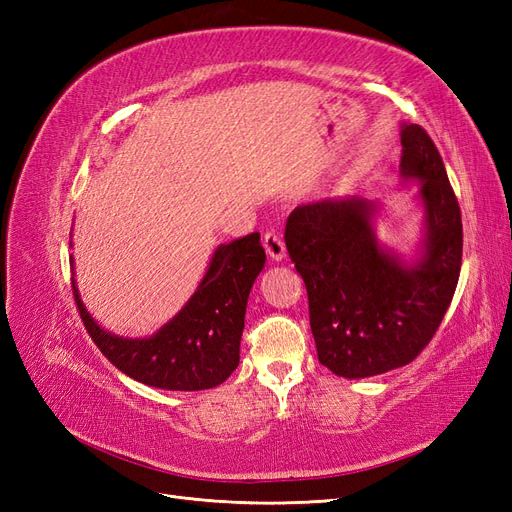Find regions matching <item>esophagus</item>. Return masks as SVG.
Returning a JSON list of instances; mask_svg holds the SVG:
<instances>
[{"instance_id":"obj_1","label":"esophagus","mask_w":512,"mask_h":512,"mask_svg":"<svg viewBox=\"0 0 512 512\" xmlns=\"http://www.w3.org/2000/svg\"><path fill=\"white\" fill-rule=\"evenodd\" d=\"M263 249H266L268 257L274 261H280L285 257V242L280 240V236L276 232H266L263 234Z\"/></svg>"}]
</instances>
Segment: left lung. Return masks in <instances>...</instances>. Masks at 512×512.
I'll use <instances>...</instances> for the list:
<instances>
[{"label": "left lung", "mask_w": 512, "mask_h": 512, "mask_svg": "<svg viewBox=\"0 0 512 512\" xmlns=\"http://www.w3.org/2000/svg\"><path fill=\"white\" fill-rule=\"evenodd\" d=\"M402 176L421 180L425 242L406 266L376 240V204L364 197L298 206L285 242L308 293L319 361L338 376L366 378L415 359L451 306L464 229L436 144L421 125L402 127Z\"/></svg>", "instance_id": "8db88e82"}]
</instances>
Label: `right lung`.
<instances>
[{
    "instance_id": "obj_1",
    "label": "right lung",
    "mask_w": 512,
    "mask_h": 512,
    "mask_svg": "<svg viewBox=\"0 0 512 512\" xmlns=\"http://www.w3.org/2000/svg\"><path fill=\"white\" fill-rule=\"evenodd\" d=\"M263 263L266 251L257 232L221 244L185 308L155 336L140 340L104 332L80 302L74 276L72 291L91 340L112 366L148 387L202 391L221 385L238 368L246 302Z\"/></svg>"
}]
</instances>
